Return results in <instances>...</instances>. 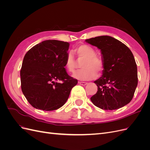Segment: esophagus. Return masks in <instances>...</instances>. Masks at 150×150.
<instances>
[{"instance_id": "1", "label": "esophagus", "mask_w": 150, "mask_h": 150, "mask_svg": "<svg viewBox=\"0 0 150 150\" xmlns=\"http://www.w3.org/2000/svg\"><path fill=\"white\" fill-rule=\"evenodd\" d=\"M79 84L81 86H86V84H88V83L86 82H79Z\"/></svg>"}]
</instances>
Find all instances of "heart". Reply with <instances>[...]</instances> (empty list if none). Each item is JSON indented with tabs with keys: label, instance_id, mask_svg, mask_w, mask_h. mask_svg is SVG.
Instances as JSON below:
<instances>
[{
	"label": "heart",
	"instance_id": "obj_1",
	"mask_svg": "<svg viewBox=\"0 0 150 150\" xmlns=\"http://www.w3.org/2000/svg\"><path fill=\"white\" fill-rule=\"evenodd\" d=\"M75 52L79 59L84 61L82 63L83 69L76 71L73 74L74 78L80 81H89L96 78L98 71L101 73L104 69L102 60L96 55L95 50L88 45L81 44L75 49ZM66 69L69 72H73L76 67V61L73 54L69 52L64 61Z\"/></svg>",
	"mask_w": 150,
	"mask_h": 150
}]
</instances>
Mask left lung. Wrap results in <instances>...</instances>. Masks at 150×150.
I'll list each match as a JSON object with an SVG mask.
<instances>
[{
    "instance_id": "left-lung-1",
    "label": "left lung",
    "mask_w": 150,
    "mask_h": 150,
    "mask_svg": "<svg viewBox=\"0 0 150 150\" xmlns=\"http://www.w3.org/2000/svg\"><path fill=\"white\" fill-rule=\"evenodd\" d=\"M85 41L100 49L104 64L102 76L94 82L98 91L91 101L104 110H117L126 105L133 99L138 85L137 66L131 50L108 35Z\"/></svg>"
}]
</instances>
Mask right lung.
Here are the masks:
<instances>
[{
	"label": "right lung",
	"instance_id": "right-lung-1",
	"mask_svg": "<svg viewBox=\"0 0 150 150\" xmlns=\"http://www.w3.org/2000/svg\"><path fill=\"white\" fill-rule=\"evenodd\" d=\"M69 47L67 42L46 40L25 54L20 72L21 89L34 108L57 110L66 103L72 88L78 84L64 67Z\"/></svg>",
	"mask_w": 150,
	"mask_h": 150
}]
</instances>
